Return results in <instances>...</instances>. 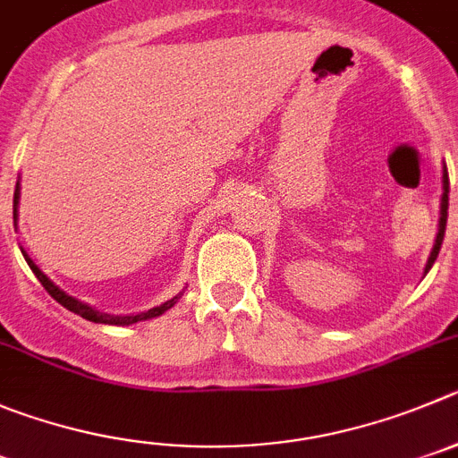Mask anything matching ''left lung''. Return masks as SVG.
Instances as JSON below:
<instances>
[{"label":"left lung","instance_id":"obj_1","mask_svg":"<svg viewBox=\"0 0 458 458\" xmlns=\"http://www.w3.org/2000/svg\"><path fill=\"white\" fill-rule=\"evenodd\" d=\"M450 178H447V166L443 165V196H441V219H438V233H436L434 249H431L429 259L425 264V276L429 273V268L434 267L436 258H438V250H441L443 237H445V225H447V205H450Z\"/></svg>","mask_w":458,"mask_h":458}]
</instances>
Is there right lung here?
I'll use <instances>...</instances> for the list:
<instances>
[{"label":"right lung","instance_id":"add662e5","mask_svg":"<svg viewBox=\"0 0 458 458\" xmlns=\"http://www.w3.org/2000/svg\"><path fill=\"white\" fill-rule=\"evenodd\" d=\"M17 205H20V181H17L15 196H13V224H15V225H17V215H20V212H17ZM22 255H24V259H27L29 267H31V271L36 273L38 280H40L42 287L47 289V293H49V296L54 298V301L61 302V305L65 307V310H70V311H74V314L83 316L85 320H92V323H104V326H132V323H138V320H148V318H156V316H162L166 310H171V307L176 305L178 298L182 296V292H181V293H178V296L171 298V301L162 302V305L153 307V310H148V311H140V314H126V316L106 314V311L94 310V307H89L88 302H81L79 298L70 296V293L63 292L61 287H55L54 282H51L49 277H47L45 273H42L40 268H38V264L33 262V259L29 258V255L24 253V250H22Z\"/></svg>","mask_w":458,"mask_h":458}]
</instances>
